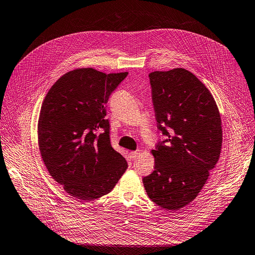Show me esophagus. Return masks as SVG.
<instances>
[{"mask_svg":"<svg viewBox=\"0 0 255 255\" xmlns=\"http://www.w3.org/2000/svg\"><path fill=\"white\" fill-rule=\"evenodd\" d=\"M137 157H138V151L137 150L129 152V159L130 160H135V159H137Z\"/></svg>","mask_w":255,"mask_h":255,"instance_id":"esophagus-1","label":"esophagus"}]
</instances>
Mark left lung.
Wrapping results in <instances>:
<instances>
[{
  "label": "left lung",
  "mask_w": 255,
  "mask_h": 255,
  "mask_svg": "<svg viewBox=\"0 0 255 255\" xmlns=\"http://www.w3.org/2000/svg\"><path fill=\"white\" fill-rule=\"evenodd\" d=\"M158 128L165 139L151 150L155 169L142 179L149 199L179 210L197 198L222 148V122L216 100L188 70L148 75Z\"/></svg>",
  "instance_id": "1"
}]
</instances>
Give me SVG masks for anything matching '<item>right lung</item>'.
<instances>
[{
  "label": "right lung",
  "mask_w": 255,
  "mask_h": 255,
  "mask_svg": "<svg viewBox=\"0 0 255 255\" xmlns=\"http://www.w3.org/2000/svg\"><path fill=\"white\" fill-rule=\"evenodd\" d=\"M128 72L80 68L47 93L37 125L38 146L52 178L73 198L98 199L114 188L128 163L111 145L107 104Z\"/></svg>",
  "instance_id": "add662e5"
}]
</instances>
